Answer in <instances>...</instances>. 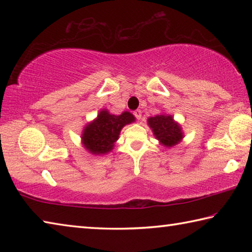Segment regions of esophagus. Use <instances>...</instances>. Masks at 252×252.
Returning <instances> with one entry per match:
<instances>
[{
	"label": "esophagus",
	"mask_w": 252,
	"mask_h": 252,
	"mask_svg": "<svg viewBox=\"0 0 252 252\" xmlns=\"http://www.w3.org/2000/svg\"><path fill=\"white\" fill-rule=\"evenodd\" d=\"M134 116H135V118L138 119V120H140V119L142 118V112H141V110H136V111H134Z\"/></svg>",
	"instance_id": "obj_1"
}]
</instances>
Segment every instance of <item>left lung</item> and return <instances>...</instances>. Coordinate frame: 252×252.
I'll return each instance as SVG.
<instances>
[{
	"mask_svg": "<svg viewBox=\"0 0 252 252\" xmlns=\"http://www.w3.org/2000/svg\"><path fill=\"white\" fill-rule=\"evenodd\" d=\"M148 126L153 132V135L164 148H172L185 138L180 123L174 120L171 114L161 113L148 118Z\"/></svg>",
	"mask_w": 252,
	"mask_h": 252,
	"instance_id": "left-lung-1",
	"label": "left lung"
}]
</instances>
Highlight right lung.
Returning <instances> with one entry per match:
<instances>
[{"label": "right lung", "mask_w": 252, "mask_h": 252, "mask_svg": "<svg viewBox=\"0 0 252 252\" xmlns=\"http://www.w3.org/2000/svg\"><path fill=\"white\" fill-rule=\"evenodd\" d=\"M134 121V116L127 111L116 116L108 109H101L94 120L84 126L81 143L91 155H108L113 150L123 126Z\"/></svg>", "instance_id": "add662e5"}]
</instances>
